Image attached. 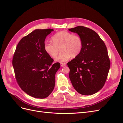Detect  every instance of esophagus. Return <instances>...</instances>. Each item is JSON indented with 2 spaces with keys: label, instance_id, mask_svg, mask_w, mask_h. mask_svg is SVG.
Segmentation results:
<instances>
[{
  "label": "esophagus",
  "instance_id": "esophagus-1",
  "mask_svg": "<svg viewBox=\"0 0 123 123\" xmlns=\"http://www.w3.org/2000/svg\"><path fill=\"white\" fill-rule=\"evenodd\" d=\"M66 65V63H65V62H61V67H64Z\"/></svg>",
  "mask_w": 123,
  "mask_h": 123
}]
</instances>
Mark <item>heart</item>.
<instances>
[{
    "instance_id": "b5f03b06",
    "label": "heart",
    "mask_w": 123,
    "mask_h": 123,
    "mask_svg": "<svg viewBox=\"0 0 123 123\" xmlns=\"http://www.w3.org/2000/svg\"><path fill=\"white\" fill-rule=\"evenodd\" d=\"M52 40L53 43L46 42L43 48L46 52L52 58H55L61 49L62 53L56 58V61L64 62L71 57H75L82 50L83 40L77 35L66 31H60L54 34Z\"/></svg>"
}]
</instances>
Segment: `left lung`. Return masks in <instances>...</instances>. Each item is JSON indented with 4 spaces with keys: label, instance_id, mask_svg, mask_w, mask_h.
Returning <instances> with one entry per match:
<instances>
[{
    "label": "left lung",
    "instance_id": "1",
    "mask_svg": "<svg viewBox=\"0 0 123 123\" xmlns=\"http://www.w3.org/2000/svg\"><path fill=\"white\" fill-rule=\"evenodd\" d=\"M83 40L80 54L68 62L69 78L79 93L92 95L105 84L110 67L107 47L97 33L83 26L69 29Z\"/></svg>",
    "mask_w": 123,
    "mask_h": 123
}]
</instances>
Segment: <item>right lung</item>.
Wrapping results in <instances>:
<instances>
[{"label": "right lung", "mask_w": 123, "mask_h": 123, "mask_svg": "<svg viewBox=\"0 0 123 123\" xmlns=\"http://www.w3.org/2000/svg\"><path fill=\"white\" fill-rule=\"evenodd\" d=\"M52 29H36L22 38L16 47L12 64L17 82L29 95L44 98L53 91L60 63L44 50V40Z\"/></svg>", "instance_id": "1"}]
</instances>
